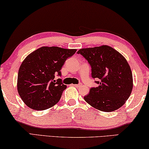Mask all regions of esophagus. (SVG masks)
Returning <instances> with one entry per match:
<instances>
[{"instance_id": "1", "label": "esophagus", "mask_w": 149, "mask_h": 149, "mask_svg": "<svg viewBox=\"0 0 149 149\" xmlns=\"http://www.w3.org/2000/svg\"><path fill=\"white\" fill-rule=\"evenodd\" d=\"M75 87L76 88H80L82 86V84H75Z\"/></svg>"}]
</instances>
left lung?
<instances>
[{
  "instance_id": "8db88e82",
  "label": "left lung",
  "mask_w": 149,
  "mask_h": 149,
  "mask_svg": "<svg viewBox=\"0 0 149 149\" xmlns=\"http://www.w3.org/2000/svg\"><path fill=\"white\" fill-rule=\"evenodd\" d=\"M81 54L92 68V77L99 86L90 88L84 100L92 107L112 112L123 106L131 94L132 71L123 55L108 45L80 49Z\"/></svg>"
}]
</instances>
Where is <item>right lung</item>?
<instances>
[{"label":"right lung","instance_id":"obj_1","mask_svg":"<svg viewBox=\"0 0 149 149\" xmlns=\"http://www.w3.org/2000/svg\"><path fill=\"white\" fill-rule=\"evenodd\" d=\"M76 51L41 47L24 59L18 73L17 90L28 107L44 110L58 102L67 86L61 79L55 81V75L60 76V70L66 59Z\"/></svg>","mask_w":149,"mask_h":149}]
</instances>
